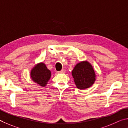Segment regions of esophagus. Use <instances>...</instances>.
Listing matches in <instances>:
<instances>
[{
    "label": "esophagus",
    "instance_id": "1",
    "mask_svg": "<svg viewBox=\"0 0 128 128\" xmlns=\"http://www.w3.org/2000/svg\"><path fill=\"white\" fill-rule=\"evenodd\" d=\"M65 71H66L65 70H62L61 71H59L58 73H59V74H64V73H65Z\"/></svg>",
    "mask_w": 128,
    "mask_h": 128
}]
</instances>
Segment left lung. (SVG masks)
<instances>
[{"label":"left lung","instance_id":"8db88e82","mask_svg":"<svg viewBox=\"0 0 128 128\" xmlns=\"http://www.w3.org/2000/svg\"><path fill=\"white\" fill-rule=\"evenodd\" d=\"M72 75L76 86L80 90L90 87L96 80L94 70L87 60L82 61L76 64L72 71Z\"/></svg>","mask_w":128,"mask_h":128}]
</instances>
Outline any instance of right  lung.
<instances>
[{
  "mask_svg": "<svg viewBox=\"0 0 128 128\" xmlns=\"http://www.w3.org/2000/svg\"><path fill=\"white\" fill-rule=\"evenodd\" d=\"M31 80L40 86L44 87L48 84L51 77V72L43 62L39 63L31 69Z\"/></svg>",
  "mask_w": 128,
  "mask_h": 128,
  "instance_id": "1",
  "label": "right lung"
}]
</instances>
